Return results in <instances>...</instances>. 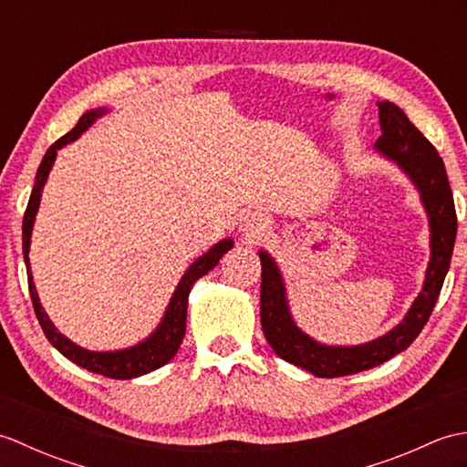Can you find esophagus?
<instances>
[{
  "label": "esophagus",
  "instance_id": "esophagus-1",
  "mask_svg": "<svg viewBox=\"0 0 467 467\" xmlns=\"http://www.w3.org/2000/svg\"><path fill=\"white\" fill-rule=\"evenodd\" d=\"M266 228H269V216L261 211H249L241 218V231L246 236H253V239L263 236Z\"/></svg>",
  "mask_w": 467,
  "mask_h": 467
}]
</instances>
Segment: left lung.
Here are the masks:
<instances>
[{
	"mask_svg": "<svg viewBox=\"0 0 467 467\" xmlns=\"http://www.w3.org/2000/svg\"><path fill=\"white\" fill-rule=\"evenodd\" d=\"M379 108L381 136L375 142V152L395 164L410 178L430 223V263L420 295L405 313L401 323L377 339L361 345H325L306 335L295 323L286 286L279 265L266 251L261 256V325L266 341L281 359L289 361L315 377L353 375L389 361L415 341L428 323L438 301L445 275L450 269L458 216L453 196L438 150L415 128L400 106L377 102Z\"/></svg>",
	"mask_w": 467,
	"mask_h": 467,
	"instance_id": "1",
	"label": "left lung"
}]
</instances>
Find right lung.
Masks as SVG:
<instances>
[{
  "instance_id": "add662e5",
  "label": "right lung",
  "mask_w": 467,
  "mask_h": 467,
  "mask_svg": "<svg viewBox=\"0 0 467 467\" xmlns=\"http://www.w3.org/2000/svg\"><path fill=\"white\" fill-rule=\"evenodd\" d=\"M108 112H110L108 108H94V110L86 112L80 118V122L74 126V130L59 138V140L49 146L47 152L44 154V161L37 168L34 191H32V196H29V202L24 214V261L27 269V285H29V295H32L34 311L39 325H42L44 335L47 337V341L52 343L64 357H67L69 361L84 367L88 371L110 377V379H134V377L146 375L158 369V367L166 365L176 355L178 347H181L186 333L188 295H191L194 283L201 279V276H204L208 271L214 269L218 261L223 259V254L233 249L234 241L231 236L218 241L214 246H211V249H208L202 256H198V259L188 266L181 283L176 285V289L171 296V303H168L161 323H158L156 329L140 343L126 347V349H116V351H90V349H84L80 345H76L74 341H69L66 335H62L56 329V325L44 311L42 303H39L34 276H32V266H29V243H32L36 214L39 208V201H42L44 184L56 162L57 150H62L66 144L78 140V138H80L88 128L98 120V118H102Z\"/></svg>"
}]
</instances>
